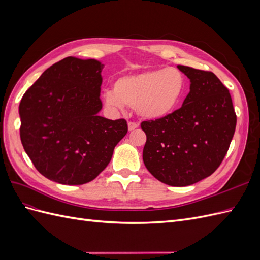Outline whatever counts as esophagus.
<instances>
[{"label":"esophagus","mask_w":260,"mask_h":260,"mask_svg":"<svg viewBox=\"0 0 260 260\" xmlns=\"http://www.w3.org/2000/svg\"><path fill=\"white\" fill-rule=\"evenodd\" d=\"M138 127H139V123L138 122H135V121H129L128 122V129H129V131L135 130Z\"/></svg>","instance_id":"obj_1"}]
</instances>
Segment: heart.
<instances>
[{
    "label": "heart",
    "instance_id": "heart-1",
    "mask_svg": "<svg viewBox=\"0 0 260 260\" xmlns=\"http://www.w3.org/2000/svg\"><path fill=\"white\" fill-rule=\"evenodd\" d=\"M186 88V78L180 69L168 67L118 78L113 91L104 93V103L113 109L135 107L143 119L159 120L174 113Z\"/></svg>",
    "mask_w": 260,
    "mask_h": 260
}]
</instances>
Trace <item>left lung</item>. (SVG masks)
I'll return each instance as SVG.
<instances>
[{
    "instance_id": "1",
    "label": "left lung",
    "mask_w": 260,
    "mask_h": 260,
    "mask_svg": "<svg viewBox=\"0 0 260 260\" xmlns=\"http://www.w3.org/2000/svg\"><path fill=\"white\" fill-rule=\"evenodd\" d=\"M190 79L182 106L159 120H146L143 161L160 182L186 186L214 174L233 138L237 115L225 86L211 72L178 65Z\"/></svg>"
}]
</instances>
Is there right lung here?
Listing matches in <instances>:
<instances>
[{
  "label": "right lung",
  "instance_id": "add662e5",
  "mask_svg": "<svg viewBox=\"0 0 260 260\" xmlns=\"http://www.w3.org/2000/svg\"><path fill=\"white\" fill-rule=\"evenodd\" d=\"M103 67L96 59L66 57L20 101L22 146L37 170L55 182L79 185L95 179L127 135L124 119L99 116Z\"/></svg>",
  "mask_w": 260,
  "mask_h": 260
}]
</instances>
